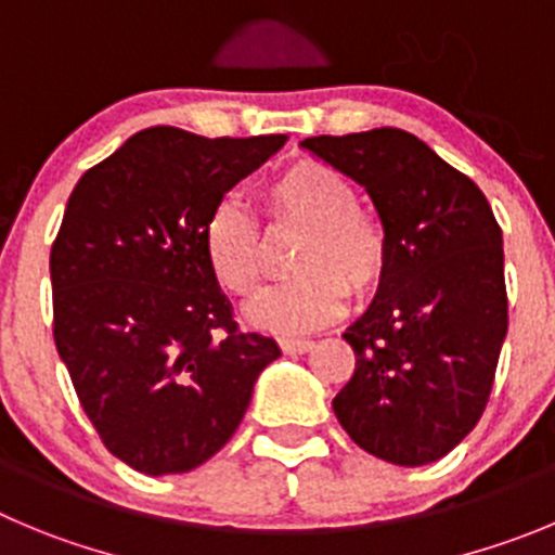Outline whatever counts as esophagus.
<instances>
[{
	"instance_id": "obj_1",
	"label": "esophagus",
	"mask_w": 555,
	"mask_h": 555,
	"mask_svg": "<svg viewBox=\"0 0 555 555\" xmlns=\"http://www.w3.org/2000/svg\"><path fill=\"white\" fill-rule=\"evenodd\" d=\"M279 345H282L284 353L295 356V353H309V350L314 348L312 339H279Z\"/></svg>"
}]
</instances>
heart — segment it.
<instances>
[{"mask_svg":"<svg viewBox=\"0 0 555 555\" xmlns=\"http://www.w3.org/2000/svg\"><path fill=\"white\" fill-rule=\"evenodd\" d=\"M271 230H301L289 251L293 279L268 289L248 309V323L273 334H307L345 309L348 289L364 298L388 266V235L359 207L350 178L318 158H298L260 191ZM202 251L227 293L251 298L266 279V241L257 219L235 199H221L202 227Z\"/></svg>","mask_w":555,"mask_h":555,"instance_id":"heart-1","label":"heart"}]
</instances>
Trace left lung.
I'll list each match as a JSON object with an SVG mask.
<instances>
[{
	"instance_id": "1",
	"label": "left lung",
	"mask_w": 555,
	"mask_h": 555,
	"mask_svg": "<svg viewBox=\"0 0 555 555\" xmlns=\"http://www.w3.org/2000/svg\"><path fill=\"white\" fill-rule=\"evenodd\" d=\"M301 147L364 185L388 235L375 298L341 334L356 370L336 418L386 463H435L481 418L506 339L499 221L474 180L400 128Z\"/></svg>"
}]
</instances>
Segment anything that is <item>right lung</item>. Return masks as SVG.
Masks as SVG:
<instances>
[{"instance_id": "1", "label": "right lung", "mask_w": 555, "mask_h": 555, "mask_svg": "<svg viewBox=\"0 0 555 555\" xmlns=\"http://www.w3.org/2000/svg\"><path fill=\"white\" fill-rule=\"evenodd\" d=\"M284 142L147 128L67 199L51 246L56 353L101 441L133 470L185 474L214 457L282 356L271 336L237 331L202 227Z\"/></svg>"}]
</instances>
